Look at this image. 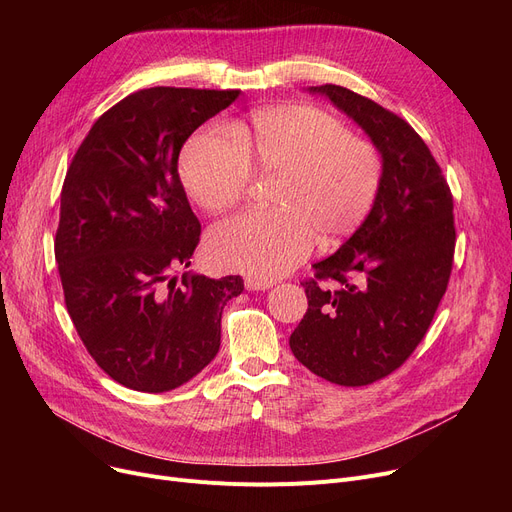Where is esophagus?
Masks as SVG:
<instances>
[{
  "instance_id": "obj_1",
  "label": "esophagus",
  "mask_w": 512,
  "mask_h": 512,
  "mask_svg": "<svg viewBox=\"0 0 512 512\" xmlns=\"http://www.w3.org/2000/svg\"><path fill=\"white\" fill-rule=\"evenodd\" d=\"M245 286H247V290H267L270 286H274V282L267 280V278L247 276V278H245Z\"/></svg>"
}]
</instances>
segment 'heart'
Wrapping results in <instances>:
<instances>
[{
	"label": "heart",
	"instance_id": "1",
	"mask_svg": "<svg viewBox=\"0 0 512 512\" xmlns=\"http://www.w3.org/2000/svg\"><path fill=\"white\" fill-rule=\"evenodd\" d=\"M253 170L276 176L272 203L278 209L245 211L215 226L211 259L259 278L297 267L313 249L357 230L384 180V159L369 139L348 134L332 114L313 105L261 110L234 132L207 124L186 141L180 176L191 199L222 211L245 197Z\"/></svg>",
	"mask_w": 512,
	"mask_h": 512
}]
</instances>
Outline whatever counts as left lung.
Returning <instances> with one entry per match:
<instances>
[{
	"mask_svg": "<svg viewBox=\"0 0 512 512\" xmlns=\"http://www.w3.org/2000/svg\"><path fill=\"white\" fill-rule=\"evenodd\" d=\"M380 149L384 180L361 228L301 282L309 309L290 348L338 386H367L405 363L448 288L456 230L452 193L409 122L355 91L321 85Z\"/></svg>",
	"mask_w": 512,
	"mask_h": 512,
	"instance_id": "left-lung-1",
	"label": "left lung"
}]
</instances>
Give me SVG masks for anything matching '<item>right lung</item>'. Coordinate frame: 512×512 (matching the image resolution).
<instances>
[{
	"instance_id": "add662e5",
	"label": "right lung",
	"mask_w": 512,
	"mask_h": 512,
	"mask_svg": "<svg viewBox=\"0 0 512 512\" xmlns=\"http://www.w3.org/2000/svg\"><path fill=\"white\" fill-rule=\"evenodd\" d=\"M240 91L141 89L110 107L76 149L53 240L64 301L95 363L118 384L168 392L220 351L240 276L176 274L201 224L178 176L186 139Z\"/></svg>"
}]
</instances>
